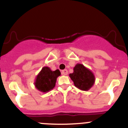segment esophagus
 <instances>
[{
  "instance_id": "1",
  "label": "esophagus",
  "mask_w": 128,
  "mask_h": 128,
  "mask_svg": "<svg viewBox=\"0 0 128 128\" xmlns=\"http://www.w3.org/2000/svg\"><path fill=\"white\" fill-rule=\"evenodd\" d=\"M68 71L67 69H64V70H62V75L66 76L68 75Z\"/></svg>"
}]
</instances>
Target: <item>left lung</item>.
<instances>
[{"instance_id":"1","label":"left lung","mask_w":128,"mask_h":128,"mask_svg":"<svg viewBox=\"0 0 128 128\" xmlns=\"http://www.w3.org/2000/svg\"><path fill=\"white\" fill-rule=\"evenodd\" d=\"M73 70L74 72L69 74V77L74 86L82 90H89L95 82L92 72L81 64H77Z\"/></svg>"}]
</instances>
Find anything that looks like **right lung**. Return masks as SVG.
I'll use <instances>...</instances> for the list:
<instances>
[{
	"instance_id": "1",
	"label": "right lung",
	"mask_w": 128,
	"mask_h": 128,
	"mask_svg": "<svg viewBox=\"0 0 128 128\" xmlns=\"http://www.w3.org/2000/svg\"><path fill=\"white\" fill-rule=\"evenodd\" d=\"M60 75L59 69L53 71L49 67H44L36 78L34 82L36 88L42 92L50 91L55 87L57 78Z\"/></svg>"
}]
</instances>
